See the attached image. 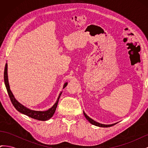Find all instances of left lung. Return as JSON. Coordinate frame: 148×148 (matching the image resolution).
Segmentation results:
<instances>
[{
    "label": "left lung",
    "mask_w": 148,
    "mask_h": 148,
    "mask_svg": "<svg viewBox=\"0 0 148 148\" xmlns=\"http://www.w3.org/2000/svg\"><path fill=\"white\" fill-rule=\"evenodd\" d=\"M83 114H84V117H86V119L89 121V122H90L92 125H95V126H97V127H110L113 126V125H115L116 123H115L110 124V125L102 124V123H99V122H96V121H95L94 120H92V119H91L90 117H89V116H88V115L86 114V113H85L84 111H83Z\"/></svg>",
    "instance_id": "obj_1"
}]
</instances>
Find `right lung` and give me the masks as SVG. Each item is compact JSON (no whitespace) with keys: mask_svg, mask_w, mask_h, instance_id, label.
<instances>
[{"mask_svg":"<svg viewBox=\"0 0 148 148\" xmlns=\"http://www.w3.org/2000/svg\"><path fill=\"white\" fill-rule=\"evenodd\" d=\"M4 82H5V87H6V89H7L8 94V96H9V97H10V101L12 103L13 106H14L15 108L18 111L20 112V113L27 115V116H28V117L32 118V119H36L38 120H41V121H46V120H49L52 117L53 115L54 114L57 104H58V102H59V98L62 95V91L60 92V93L59 94V97H58L56 102H55V104H53V106L52 107H51L50 109H49L48 110H45V111L34 110H31V109L28 108V107H25L23 104H21V103H20L15 99V96H13V93L10 89L9 83H8V73H7V63H6V64H5V70H4ZM67 84H68V83L67 82L64 83L63 89H64L66 86Z\"/></svg>","mask_w":148,"mask_h":148,"instance_id":"right-lung-1","label":"right lung"}]
</instances>
